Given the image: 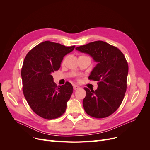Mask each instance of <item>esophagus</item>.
Masks as SVG:
<instances>
[{
  "mask_svg": "<svg viewBox=\"0 0 150 150\" xmlns=\"http://www.w3.org/2000/svg\"><path fill=\"white\" fill-rule=\"evenodd\" d=\"M79 88H80V87L78 85H73V89L74 90H76V89H78Z\"/></svg>",
  "mask_w": 150,
  "mask_h": 150,
  "instance_id": "obj_1",
  "label": "esophagus"
}]
</instances>
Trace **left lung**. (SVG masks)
I'll use <instances>...</instances> for the list:
<instances>
[{"label":"left lung","instance_id":"1","mask_svg":"<svg viewBox=\"0 0 150 150\" xmlns=\"http://www.w3.org/2000/svg\"><path fill=\"white\" fill-rule=\"evenodd\" d=\"M91 56L97 62L89 76L98 81V89L84 88L83 99L86 112L96 118H104L114 113L123 100L126 91L128 64L124 54L117 47L101 40L76 47Z\"/></svg>","mask_w":150,"mask_h":150}]
</instances>
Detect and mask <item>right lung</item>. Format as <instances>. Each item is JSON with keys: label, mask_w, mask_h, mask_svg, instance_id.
Instances as JSON below:
<instances>
[{"label": "right lung", "mask_w": 150, "mask_h": 150, "mask_svg": "<svg viewBox=\"0 0 150 150\" xmlns=\"http://www.w3.org/2000/svg\"><path fill=\"white\" fill-rule=\"evenodd\" d=\"M74 47L44 41L24 59L21 70L24 97L33 111L44 119L57 118L66 111L73 88L69 82L57 86L51 74L59 69L63 57Z\"/></svg>", "instance_id": "right-lung-1"}]
</instances>
